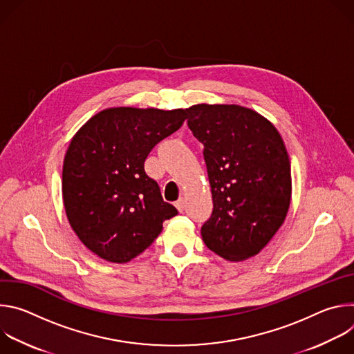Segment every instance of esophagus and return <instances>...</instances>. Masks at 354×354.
Returning a JSON list of instances; mask_svg holds the SVG:
<instances>
[{
  "mask_svg": "<svg viewBox=\"0 0 354 354\" xmlns=\"http://www.w3.org/2000/svg\"><path fill=\"white\" fill-rule=\"evenodd\" d=\"M175 207H176L179 212H183V209H185V198H183V197H179V198L175 201Z\"/></svg>",
  "mask_w": 354,
  "mask_h": 354,
  "instance_id": "esophagus-1",
  "label": "esophagus"
}]
</instances>
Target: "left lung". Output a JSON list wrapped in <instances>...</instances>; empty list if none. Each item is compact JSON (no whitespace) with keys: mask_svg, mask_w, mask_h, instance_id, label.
Here are the masks:
<instances>
[{"mask_svg":"<svg viewBox=\"0 0 354 354\" xmlns=\"http://www.w3.org/2000/svg\"><path fill=\"white\" fill-rule=\"evenodd\" d=\"M187 126L203 142L213 194L201 238L230 262L258 255L283 225L291 201L284 141L266 118L239 105L198 104Z\"/></svg>","mask_w":354,"mask_h":354,"instance_id":"obj_1","label":"left lung"}]
</instances>
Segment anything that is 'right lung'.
<instances>
[{"instance_id": "add662e5", "label": "right lung", "mask_w": 354, "mask_h": 354, "mask_svg": "<svg viewBox=\"0 0 354 354\" xmlns=\"http://www.w3.org/2000/svg\"><path fill=\"white\" fill-rule=\"evenodd\" d=\"M186 115L187 109L108 108L73 137L63 164L64 209L73 231L99 258L130 262L178 214L147 176L144 161Z\"/></svg>"}]
</instances>
